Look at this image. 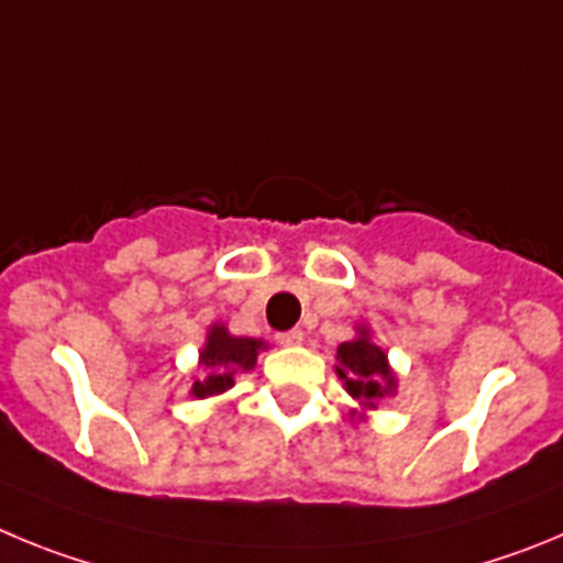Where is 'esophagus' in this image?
Segmentation results:
<instances>
[{"label": "esophagus", "mask_w": 563, "mask_h": 563, "mask_svg": "<svg viewBox=\"0 0 563 563\" xmlns=\"http://www.w3.org/2000/svg\"><path fill=\"white\" fill-rule=\"evenodd\" d=\"M277 342H280L283 347H297V344H302V331L300 328H294V331L277 333Z\"/></svg>", "instance_id": "esophagus-1"}]
</instances>
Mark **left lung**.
<instances>
[{"label": "left lung", "mask_w": 563, "mask_h": 563, "mask_svg": "<svg viewBox=\"0 0 563 563\" xmlns=\"http://www.w3.org/2000/svg\"><path fill=\"white\" fill-rule=\"evenodd\" d=\"M333 358H336L333 369L344 393L358 404L356 409H351L353 418L367 420V415L378 409L384 398L398 393V376L389 364L387 351L373 342V331L364 322L356 325V336L339 344Z\"/></svg>", "instance_id": "obj_1"}]
</instances>
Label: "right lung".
Segmentation results:
<instances>
[{"label":"right lung","mask_w":563,"mask_h":563,"mask_svg":"<svg viewBox=\"0 0 563 563\" xmlns=\"http://www.w3.org/2000/svg\"><path fill=\"white\" fill-rule=\"evenodd\" d=\"M269 344L255 336H232L224 322H212L199 351V376L190 382L194 398H212L235 387L238 373H250Z\"/></svg>","instance_id":"add662e5"}]
</instances>
